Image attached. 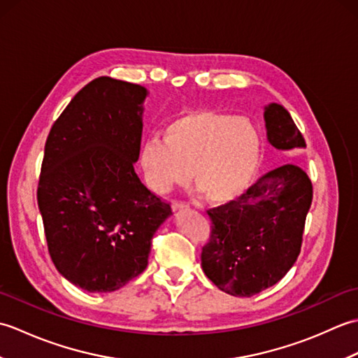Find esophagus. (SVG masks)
I'll return each instance as SVG.
<instances>
[{"label":"esophagus","instance_id":"obj_1","mask_svg":"<svg viewBox=\"0 0 358 358\" xmlns=\"http://www.w3.org/2000/svg\"><path fill=\"white\" fill-rule=\"evenodd\" d=\"M187 208H189V204H186V203H180V201H173V203H172V210H173V212L186 210Z\"/></svg>","mask_w":358,"mask_h":358}]
</instances>
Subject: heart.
I'll return each mask as SVG.
<instances>
[{
    "label": "heart",
    "instance_id": "heart-1",
    "mask_svg": "<svg viewBox=\"0 0 358 358\" xmlns=\"http://www.w3.org/2000/svg\"><path fill=\"white\" fill-rule=\"evenodd\" d=\"M164 138L150 136L141 144L140 166L146 185L167 194L189 178L210 203L240 200L262 164L263 144L257 126L245 117L218 110H191L173 118Z\"/></svg>",
    "mask_w": 358,
    "mask_h": 358
}]
</instances>
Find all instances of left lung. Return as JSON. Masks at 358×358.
<instances>
[{"instance_id":"obj_1","label":"left lung","mask_w":358,"mask_h":358,"mask_svg":"<svg viewBox=\"0 0 358 358\" xmlns=\"http://www.w3.org/2000/svg\"><path fill=\"white\" fill-rule=\"evenodd\" d=\"M268 141L278 150L306 148L281 104L264 108ZM313 183L301 167L280 166L258 178L240 200L208 210L212 222L201 268L223 292L252 296L283 278L301 249Z\"/></svg>"}]
</instances>
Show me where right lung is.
Returning <instances> with one entry per match:
<instances>
[{
	"instance_id": "1",
	"label": "right lung",
	"mask_w": 358,
	"mask_h": 358,
	"mask_svg": "<svg viewBox=\"0 0 358 358\" xmlns=\"http://www.w3.org/2000/svg\"><path fill=\"white\" fill-rule=\"evenodd\" d=\"M148 89L100 77L72 98L44 146L38 208L53 264L87 292H113L146 269L171 206L141 183Z\"/></svg>"
}]
</instances>
